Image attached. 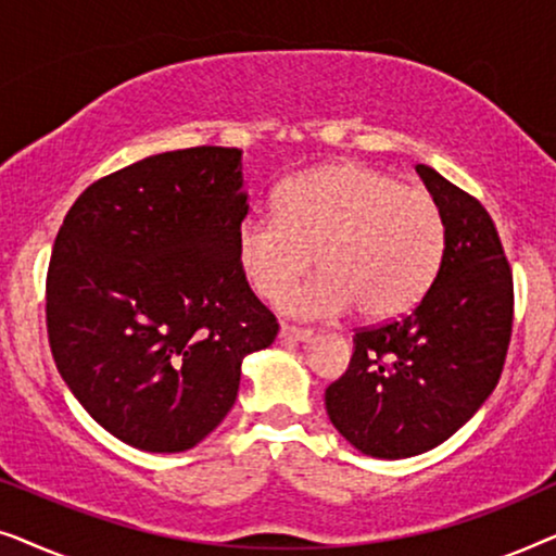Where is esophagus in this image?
<instances>
[{
    "label": "esophagus",
    "instance_id": "1",
    "mask_svg": "<svg viewBox=\"0 0 556 556\" xmlns=\"http://www.w3.org/2000/svg\"><path fill=\"white\" fill-rule=\"evenodd\" d=\"M314 339V331L311 329H299V326L283 324L280 326V341H311Z\"/></svg>",
    "mask_w": 556,
    "mask_h": 556
}]
</instances>
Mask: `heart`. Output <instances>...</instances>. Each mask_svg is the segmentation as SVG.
Listing matches in <instances>:
<instances>
[{
    "label": "heart",
    "mask_w": 556,
    "mask_h": 556,
    "mask_svg": "<svg viewBox=\"0 0 556 556\" xmlns=\"http://www.w3.org/2000/svg\"><path fill=\"white\" fill-rule=\"evenodd\" d=\"M443 250L435 197L359 162L288 179L278 215H250L238 232L242 273L263 299H280L316 255L321 276L286 299L301 318H331L352 306L369 321L405 314L430 288Z\"/></svg>",
    "instance_id": "1"
}]
</instances>
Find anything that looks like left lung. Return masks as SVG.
Segmentation results:
<instances>
[{
  "instance_id": "obj_1",
  "label": "left lung",
  "mask_w": 556,
  "mask_h": 556,
  "mask_svg": "<svg viewBox=\"0 0 556 556\" xmlns=\"http://www.w3.org/2000/svg\"><path fill=\"white\" fill-rule=\"evenodd\" d=\"M445 219V250L422 301L397 321L356 329L326 413L356 451L409 458L463 428L496 390L514 326V276L481 202L415 166Z\"/></svg>"
}]
</instances>
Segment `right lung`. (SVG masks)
Masks as SVG:
<instances>
[{"label":"right lung","mask_w":556,"mask_h":556,"mask_svg":"<svg viewBox=\"0 0 556 556\" xmlns=\"http://www.w3.org/2000/svg\"><path fill=\"white\" fill-rule=\"evenodd\" d=\"M242 151L194 147L98 179L60 225L45 288L55 367L93 420L149 453L207 438L245 354L278 337L238 257Z\"/></svg>","instance_id":"obj_1"}]
</instances>
